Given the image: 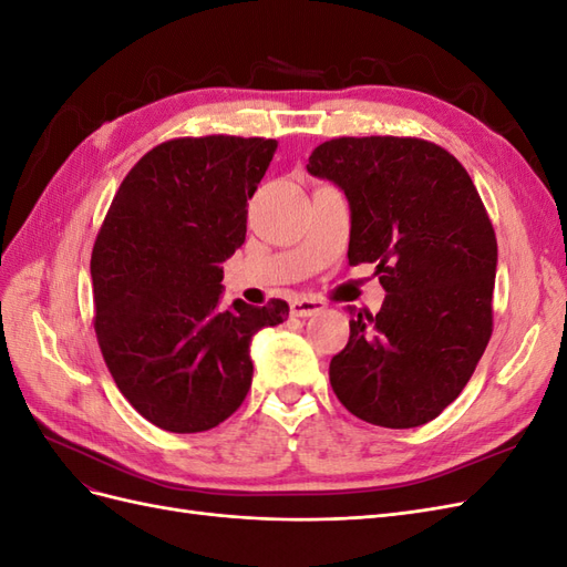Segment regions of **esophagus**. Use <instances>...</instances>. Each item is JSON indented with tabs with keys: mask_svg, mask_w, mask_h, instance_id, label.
Here are the masks:
<instances>
[{
	"mask_svg": "<svg viewBox=\"0 0 567 567\" xmlns=\"http://www.w3.org/2000/svg\"><path fill=\"white\" fill-rule=\"evenodd\" d=\"M321 310H323V305L319 300H307V298L290 300V315L293 317H315Z\"/></svg>",
	"mask_w": 567,
	"mask_h": 567,
	"instance_id": "esophagus-1",
	"label": "esophagus"
}]
</instances>
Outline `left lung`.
<instances>
[{
	"label": "left lung",
	"instance_id": "obj_1",
	"mask_svg": "<svg viewBox=\"0 0 567 567\" xmlns=\"http://www.w3.org/2000/svg\"><path fill=\"white\" fill-rule=\"evenodd\" d=\"M307 173L350 205V265L375 262L379 315L348 307L350 340L329 379L350 414L383 427L440 416L466 388L492 336L496 238L463 165L423 140L340 136Z\"/></svg>",
	"mask_w": 567,
	"mask_h": 567
}]
</instances>
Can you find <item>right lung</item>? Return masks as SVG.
Here are the masks:
<instances>
[{"instance_id": "1", "label": "right lung", "mask_w": 567, "mask_h": 567, "mask_svg": "<svg viewBox=\"0 0 567 567\" xmlns=\"http://www.w3.org/2000/svg\"><path fill=\"white\" fill-rule=\"evenodd\" d=\"M260 136L173 140L120 184L92 250L94 329L125 400L169 433H203L246 400L250 342L288 305L221 310V279L246 241L248 200L277 151Z\"/></svg>"}]
</instances>
